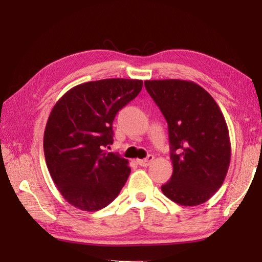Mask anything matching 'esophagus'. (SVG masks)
<instances>
[{
    "label": "esophagus",
    "mask_w": 262,
    "mask_h": 262,
    "mask_svg": "<svg viewBox=\"0 0 262 262\" xmlns=\"http://www.w3.org/2000/svg\"><path fill=\"white\" fill-rule=\"evenodd\" d=\"M154 158H155L154 155H148V157L146 159H138V164L140 165V166L147 167L151 164V162L154 161Z\"/></svg>",
    "instance_id": "1"
}]
</instances>
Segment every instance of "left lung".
Instances as JSON below:
<instances>
[{
  "instance_id": "left-lung-1",
  "label": "left lung",
  "mask_w": 262,
  "mask_h": 262,
  "mask_svg": "<svg viewBox=\"0 0 262 262\" xmlns=\"http://www.w3.org/2000/svg\"><path fill=\"white\" fill-rule=\"evenodd\" d=\"M148 94L168 125L173 174L162 185L168 199L198 206L221 188L231 162V141L220 106L192 81L147 80Z\"/></svg>"
}]
</instances>
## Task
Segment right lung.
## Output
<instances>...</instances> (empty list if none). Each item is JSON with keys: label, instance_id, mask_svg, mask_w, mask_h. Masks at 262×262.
<instances>
[{"label": "right lung", "instance_id": "1", "mask_svg": "<svg viewBox=\"0 0 262 262\" xmlns=\"http://www.w3.org/2000/svg\"><path fill=\"white\" fill-rule=\"evenodd\" d=\"M142 80L104 79L78 84L53 107L44 133L47 168L63 198L84 211L108 206L131 168L113 143V121L142 89Z\"/></svg>", "mask_w": 262, "mask_h": 262}]
</instances>
